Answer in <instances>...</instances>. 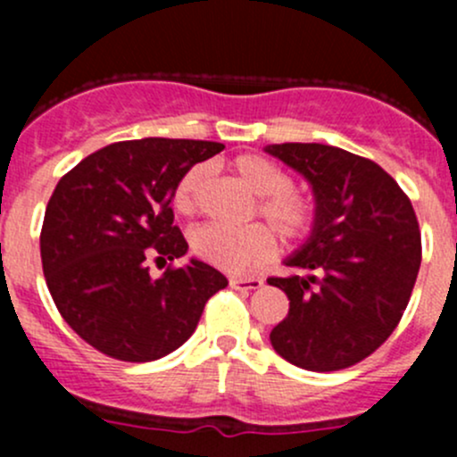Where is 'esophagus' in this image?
I'll return each instance as SVG.
<instances>
[{"label":"esophagus","mask_w":457,"mask_h":457,"mask_svg":"<svg viewBox=\"0 0 457 457\" xmlns=\"http://www.w3.org/2000/svg\"><path fill=\"white\" fill-rule=\"evenodd\" d=\"M229 287L232 289H258L262 287V278H254V276H232L229 278Z\"/></svg>","instance_id":"obj_1"}]
</instances>
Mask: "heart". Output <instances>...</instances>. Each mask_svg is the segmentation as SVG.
<instances>
[{"label":"heart","instance_id":"obj_1","mask_svg":"<svg viewBox=\"0 0 457 457\" xmlns=\"http://www.w3.org/2000/svg\"><path fill=\"white\" fill-rule=\"evenodd\" d=\"M238 181L256 195L254 212L270 223L283 241L305 237L314 220V205L305 195L294 190L292 174L262 154H241L229 163ZM207 183L203 165L187 170L174 187V207L181 214H192ZM192 252L201 261L225 271H247L262 265L274 254V238L265 225L247 228H220L203 225L192 232Z\"/></svg>","mask_w":457,"mask_h":457}]
</instances>
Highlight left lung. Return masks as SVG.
<instances>
[{
    "mask_svg": "<svg viewBox=\"0 0 457 457\" xmlns=\"http://www.w3.org/2000/svg\"><path fill=\"white\" fill-rule=\"evenodd\" d=\"M265 152L310 181L314 228L267 278L289 298L271 347L301 370L338 371L371 356L398 327L422 261L409 196L378 163L322 143H276Z\"/></svg>",
    "mask_w": 457,
    "mask_h": 457,
    "instance_id": "1",
    "label": "left lung"
}]
</instances>
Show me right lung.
Masks as SVG:
<instances>
[{
    "instance_id": "1",
    "label": "right lung",
    "mask_w": 457,
    "mask_h": 457,
    "mask_svg": "<svg viewBox=\"0 0 457 457\" xmlns=\"http://www.w3.org/2000/svg\"><path fill=\"white\" fill-rule=\"evenodd\" d=\"M223 143L119 141L59 179L41 228L46 285L63 320L101 353L126 362L168 356L195 334L205 303L228 278L192 258L152 278L147 256L187 252L174 225V187Z\"/></svg>"
}]
</instances>
